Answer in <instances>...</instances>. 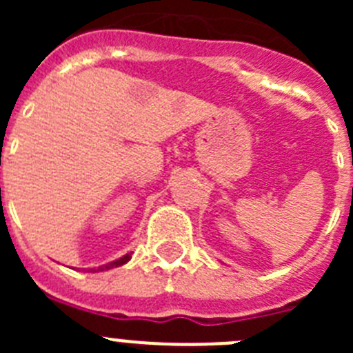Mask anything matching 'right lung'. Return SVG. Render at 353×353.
Returning <instances> with one entry per match:
<instances>
[{
  "label": "right lung",
  "instance_id": "add662e5",
  "mask_svg": "<svg viewBox=\"0 0 353 353\" xmlns=\"http://www.w3.org/2000/svg\"><path fill=\"white\" fill-rule=\"evenodd\" d=\"M130 258H132L130 256V252H127L125 256L118 258V260H114V261H109V263H105V265H101L99 269H90V270H92V272H104V270L114 269V267H121V265H125Z\"/></svg>",
  "mask_w": 353,
  "mask_h": 353
}]
</instances>
